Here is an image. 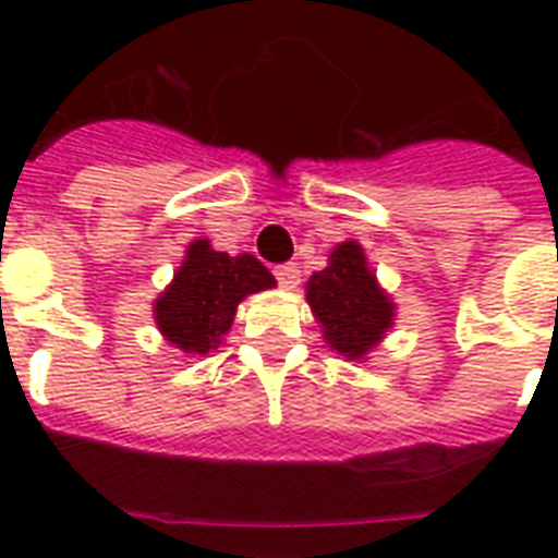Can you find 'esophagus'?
<instances>
[{
    "label": "esophagus",
    "instance_id": "34e87169",
    "mask_svg": "<svg viewBox=\"0 0 558 558\" xmlns=\"http://www.w3.org/2000/svg\"><path fill=\"white\" fill-rule=\"evenodd\" d=\"M275 278H278L280 287H298V280H301V269H298L295 263H280V266H275Z\"/></svg>",
    "mask_w": 558,
    "mask_h": 558
}]
</instances>
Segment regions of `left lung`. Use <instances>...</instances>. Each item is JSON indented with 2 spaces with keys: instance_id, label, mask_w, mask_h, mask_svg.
Instances as JSON below:
<instances>
[{
  "instance_id": "8db88e82",
  "label": "left lung",
  "mask_w": 558,
  "mask_h": 558,
  "mask_svg": "<svg viewBox=\"0 0 558 558\" xmlns=\"http://www.w3.org/2000/svg\"><path fill=\"white\" fill-rule=\"evenodd\" d=\"M306 301L322 322L324 339L341 356L362 359L393 322V304L381 295L359 243H341L330 266L306 283Z\"/></svg>"
}]
</instances>
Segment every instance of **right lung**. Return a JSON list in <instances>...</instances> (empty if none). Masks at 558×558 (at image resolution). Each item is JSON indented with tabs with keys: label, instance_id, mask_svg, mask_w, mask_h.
I'll list each match as a JSON object with an SVG mask.
<instances>
[{
	"label": "right lung",
	"instance_id": "right-lung-1",
	"mask_svg": "<svg viewBox=\"0 0 558 558\" xmlns=\"http://www.w3.org/2000/svg\"><path fill=\"white\" fill-rule=\"evenodd\" d=\"M269 287L275 278L257 257H228L214 252L208 240H196L170 289L156 301V322L185 353H208L234 322L236 304Z\"/></svg>",
	"mask_w": 558,
	"mask_h": 558
}]
</instances>
